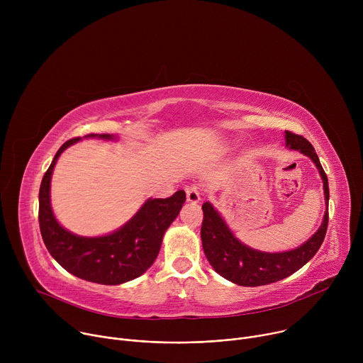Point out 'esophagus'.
I'll return each mask as SVG.
<instances>
[{"mask_svg": "<svg viewBox=\"0 0 363 363\" xmlns=\"http://www.w3.org/2000/svg\"><path fill=\"white\" fill-rule=\"evenodd\" d=\"M186 192V199L189 202H198L201 199V189L198 185H189L185 188Z\"/></svg>", "mask_w": 363, "mask_h": 363, "instance_id": "esophagus-1", "label": "esophagus"}]
</instances>
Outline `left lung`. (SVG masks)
<instances>
[{
  "label": "left lung",
  "instance_id": "1",
  "mask_svg": "<svg viewBox=\"0 0 363 363\" xmlns=\"http://www.w3.org/2000/svg\"><path fill=\"white\" fill-rule=\"evenodd\" d=\"M286 145L290 149H296L307 155L316 164L323 179L325 199L328 203V177L312 143L301 135L286 130ZM202 213L203 220L201 225V240L203 252L210 264L224 279L245 287L270 284L283 280L301 269L320 248L329 223V213L326 211L320 228L303 245L284 252H263L240 242L210 202L202 203Z\"/></svg>",
  "mask_w": 363,
  "mask_h": 363
}]
</instances>
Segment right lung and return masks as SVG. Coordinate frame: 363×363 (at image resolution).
<instances>
[{
  "label": "right lung",
  "mask_w": 363,
  "mask_h": 363,
  "mask_svg": "<svg viewBox=\"0 0 363 363\" xmlns=\"http://www.w3.org/2000/svg\"><path fill=\"white\" fill-rule=\"evenodd\" d=\"M113 139V135L90 133L87 138ZM73 138L57 150L45 171L38 192V223L43 241L51 257L73 276L106 286L122 284L143 274L158 257L167 228L178 217L185 192L169 198L147 199L136 216L118 231L86 238L65 230L55 218L50 205V179L62 152L77 142Z\"/></svg>",
  "instance_id": "add662e5"
}]
</instances>
